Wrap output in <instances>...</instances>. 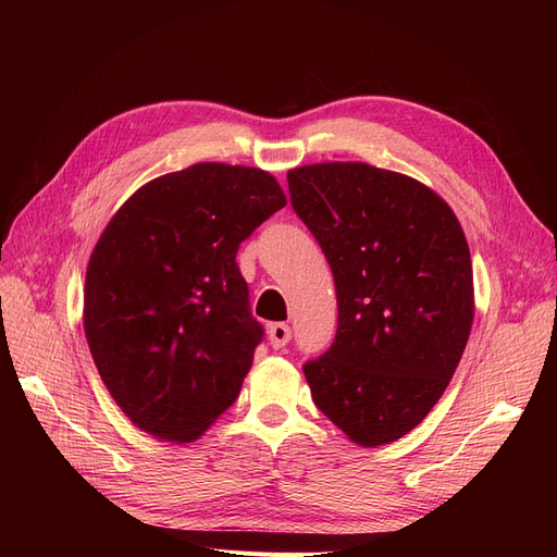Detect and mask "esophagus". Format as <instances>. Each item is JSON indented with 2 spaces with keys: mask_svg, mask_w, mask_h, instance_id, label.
I'll list each match as a JSON object with an SVG mask.
<instances>
[{
  "mask_svg": "<svg viewBox=\"0 0 557 557\" xmlns=\"http://www.w3.org/2000/svg\"><path fill=\"white\" fill-rule=\"evenodd\" d=\"M267 334H269V344H272V348H276V350L288 344L290 336H293L290 325H285V323H272V325H269Z\"/></svg>",
  "mask_w": 557,
  "mask_h": 557,
  "instance_id": "obj_1",
  "label": "esophagus"
}]
</instances>
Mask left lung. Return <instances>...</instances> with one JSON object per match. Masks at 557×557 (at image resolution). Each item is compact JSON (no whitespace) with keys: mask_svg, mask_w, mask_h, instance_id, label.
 Wrapping results in <instances>:
<instances>
[{"mask_svg":"<svg viewBox=\"0 0 557 557\" xmlns=\"http://www.w3.org/2000/svg\"><path fill=\"white\" fill-rule=\"evenodd\" d=\"M295 213L334 274L339 325L305 364L315 407L360 446L411 432L462 358L474 320L465 232L446 201L397 172L323 162L288 172Z\"/></svg>","mask_w":557,"mask_h":557,"instance_id":"obj_1","label":"left lung"}]
</instances>
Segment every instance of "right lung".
<instances>
[{
    "instance_id": "add662e5",
    "label": "right lung",
    "mask_w": 557,
    "mask_h": 557,
    "mask_svg": "<svg viewBox=\"0 0 557 557\" xmlns=\"http://www.w3.org/2000/svg\"><path fill=\"white\" fill-rule=\"evenodd\" d=\"M283 207L272 174L199 162L146 183L111 218L88 262L83 325L134 425L188 444L239 397L264 330L237 250Z\"/></svg>"
}]
</instances>
